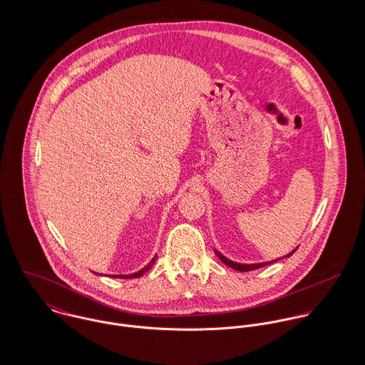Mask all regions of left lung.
Masks as SVG:
<instances>
[{"label":"left lung","instance_id":"1","mask_svg":"<svg viewBox=\"0 0 365 365\" xmlns=\"http://www.w3.org/2000/svg\"><path fill=\"white\" fill-rule=\"evenodd\" d=\"M216 255H217V257L222 260V262H225L227 267H230V268H233V269H237V271H242V272H245V271H252V269H257V268H261V267H264V265H268L269 262H274V261H269V262H261V264H237V262L227 260V259H226L225 256H222L219 252H216ZM289 256H292V253L288 255V256H285V257H289ZM278 260H281V259H278Z\"/></svg>","mask_w":365,"mask_h":365}]
</instances>
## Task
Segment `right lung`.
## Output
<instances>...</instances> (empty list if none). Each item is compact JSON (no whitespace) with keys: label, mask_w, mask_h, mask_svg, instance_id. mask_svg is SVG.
Returning <instances> with one entry per match:
<instances>
[{"label":"right lung","mask_w":365,"mask_h":365,"mask_svg":"<svg viewBox=\"0 0 365 365\" xmlns=\"http://www.w3.org/2000/svg\"><path fill=\"white\" fill-rule=\"evenodd\" d=\"M153 261H155V259L153 260L150 261L143 269H140L139 272H135V274H132V275H113V277H118V278H139V277H142L150 267H152V264H153Z\"/></svg>","instance_id":"obj_1"}]
</instances>
